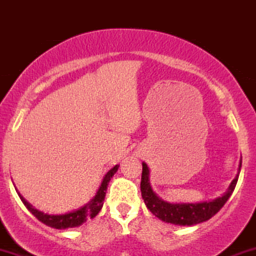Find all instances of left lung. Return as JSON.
<instances>
[{
    "mask_svg": "<svg viewBox=\"0 0 256 256\" xmlns=\"http://www.w3.org/2000/svg\"><path fill=\"white\" fill-rule=\"evenodd\" d=\"M142 166L140 192H142V198L144 200L146 208L162 222L180 226H192L210 219L222 210V206L226 204L231 194L234 192V186H236L237 180H238L242 160L240 161L238 172H237L236 177L228 185L224 195L216 198V200L198 202V204H170V202L161 200L156 194L152 192L150 186L148 166H146V162H143Z\"/></svg>",
    "mask_w": 256,
    "mask_h": 256,
    "instance_id": "left-lung-1",
    "label": "left lung"
}]
</instances>
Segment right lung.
I'll return each mask as SVG.
<instances>
[{
    "label": "right lung",
    "mask_w": 256,
    "mask_h": 256,
    "mask_svg": "<svg viewBox=\"0 0 256 256\" xmlns=\"http://www.w3.org/2000/svg\"><path fill=\"white\" fill-rule=\"evenodd\" d=\"M119 165H116L113 168H110V171L106 173V176L104 177V180H102L101 185H100L98 192L96 195L91 198V201L88 202L86 204L80 207L77 210H73V212L66 213V214H58V216H50V214H46L40 210H36V208L32 207V204H28L26 200L20 195V192H18L20 200L22 201V204H25V207L28 208L30 212L34 214L36 218L42 222L43 224L50 226V228H58V230H64V228H77V226L82 225L83 222H86L88 219L94 218L98 214L100 210H101L102 206H104V196H106V192H107V186L108 183H110V178L113 177L114 173L118 171Z\"/></svg>",
    "instance_id": "add662e5"
}]
</instances>
